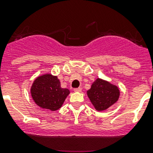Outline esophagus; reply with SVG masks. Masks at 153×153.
<instances>
[{"label":"esophagus","mask_w":153,"mask_h":153,"mask_svg":"<svg viewBox=\"0 0 153 153\" xmlns=\"http://www.w3.org/2000/svg\"><path fill=\"white\" fill-rule=\"evenodd\" d=\"M74 91H75V92H81V91H82V89H81L80 87H79V88H75V89H74Z\"/></svg>","instance_id":"1"}]
</instances>
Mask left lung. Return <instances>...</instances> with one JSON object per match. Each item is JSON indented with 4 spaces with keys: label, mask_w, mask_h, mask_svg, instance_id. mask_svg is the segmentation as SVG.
Returning a JSON list of instances; mask_svg holds the SVG:
<instances>
[{
    "label": "left lung",
    "mask_w": 153,
    "mask_h": 153,
    "mask_svg": "<svg viewBox=\"0 0 153 153\" xmlns=\"http://www.w3.org/2000/svg\"><path fill=\"white\" fill-rule=\"evenodd\" d=\"M90 102L97 111H103L118 101L120 95L117 86L97 78L86 92Z\"/></svg>",
    "instance_id": "obj_1"
}]
</instances>
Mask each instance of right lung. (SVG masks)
Here are the masks:
<instances>
[{
  "label": "right lung",
  "mask_w": 153,
  "mask_h": 153,
  "mask_svg": "<svg viewBox=\"0 0 153 153\" xmlns=\"http://www.w3.org/2000/svg\"><path fill=\"white\" fill-rule=\"evenodd\" d=\"M31 97L35 103L42 109L56 111L64 102L70 90L62 88L60 79L51 74L36 77L30 88Z\"/></svg>",
  "instance_id": "1"
}]
</instances>
